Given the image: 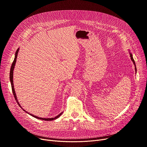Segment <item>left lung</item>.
I'll return each instance as SVG.
<instances>
[{
  "mask_svg": "<svg viewBox=\"0 0 147 147\" xmlns=\"http://www.w3.org/2000/svg\"><path fill=\"white\" fill-rule=\"evenodd\" d=\"M129 54H130V59H131V60L132 61V62H133V63H134V65H135V71L136 72V65H135V61H134V58H133V56H132V54L130 53V51L129 50Z\"/></svg>",
  "mask_w": 147,
  "mask_h": 147,
  "instance_id": "left-lung-1",
  "label": "left lung"
}]
</instances>
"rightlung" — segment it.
Listing matches in <instances>:
<instances>
[{
    "mask_svg": "<svg viewBox=\"0 0 147 147\" xmlns=\"http://www.w3.org/2000/svg\"><path fill=\"white\" fill-rule=\"evenodd\" d=\"M19 50H20V48H18L16 52H15V58H14V60L13 61V63L12 64V66H11V69H10V73H9V79H10V82H11V87H12V92H13V96H14V98L15 99V100H16V101L17 102V104H18V105L21 108V109L24 110L26 113H27V114H30V115H32V117H35L37 119H40V120H45V121H51V120H55L57 119H58V117H59L61 114H63V112L59 114H58V115H57L56 117H52V118H42V117H37L36 115H34L32 114H30L29 113H28L27 111H26V110H24V109H22V107L20 105L19 102H18V100L17 99V95H16V93H15V89H14V86H13V69H14V68H15V63H16V61H17V55H18V52H19Z\"/></svg>",
    "mask_w": 147,
    "mask_h": 147,
    "instance_id": "obj_1",
    "label": "right lung"
}]
</instances>
